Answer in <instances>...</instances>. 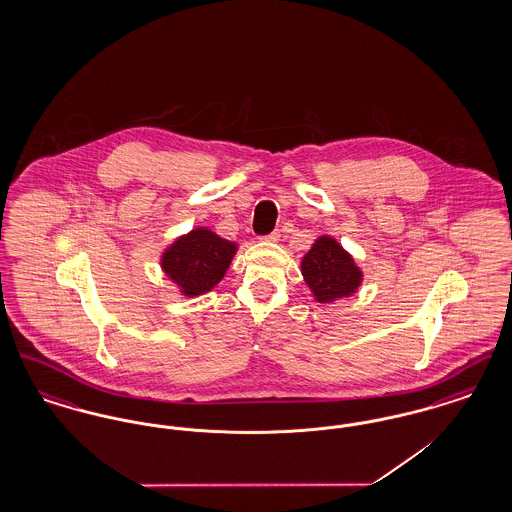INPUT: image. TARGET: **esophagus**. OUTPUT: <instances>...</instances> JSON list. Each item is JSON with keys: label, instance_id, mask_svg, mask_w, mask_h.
I'll return each instance as SVG.
<instances>
[{"label": "esophagus", "instance_id": "34e87169", "mask_svg": "<svg viewBox=\"0 0 512 512\" xmlns=\"http://www.w3.org/2000/svg\"><path fill=\"white\" fill-rule=\"evenodd\" d=\"M259 240H263V242H278L280 240V232L274 230V232H270L267 236H261Z\"/></svg>", "mask_w": 512, "mask_h": 512}]
</instances>
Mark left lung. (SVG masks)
I'll return each mask as SVG.
<instances>
[{
  "instance_id": "8db88e82",
  "label": "left lung",
  "mask_w": 512,
  "mask_h": 512,
  "mask_svg": "<svg viewBox=\"0 0 512 512\" xmlns=\"http://www.w3.org/2000/svg\"><path fill=\"white\" fill-rule=\"evenodd\" d=\"M301 272L320 303L351 295L363 280V274L351 255L328 236L318 238L311 251L303 257Z\"/></svg>"
}]
</instances>
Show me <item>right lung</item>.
Returning <instances> with one entry per match:
<instances>
[{"label": "right lung", "mask_w": 512, "mask_h": 512, "mask_svg": "<svg viewBox=\"0 0 512 512\" xmlns=\"http://www.w3.org/2000/svg\"><path fill=\"white\" fill-rule=\"evenodd\" d=\"M236 244L222 240L207 228H197L178 238L163 253L161 267L184 295L211 292L230 267Z\"/></svg>", "instance_id": "right-lung-1"}]
</instances>
